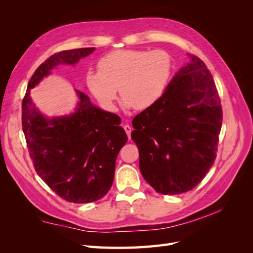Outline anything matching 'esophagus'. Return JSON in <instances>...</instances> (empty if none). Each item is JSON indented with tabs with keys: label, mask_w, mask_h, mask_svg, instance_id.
Segmentation results:
<instances>
[{
	"label": "esophagus",
	"mask_w": 253,
	"mask_h": 253,
	"mask_svg": "<svg viewBox=\"0 0 253 253\" xmlns=\"http://www.w3.org/2000/svg\"><path fill=\"white\" fill-rule=\"evenodd\" d=\"M124 128H125V131H126V135H127V137H128V139H129V138H131V132H132V127L129 126L128 125H125V126H124Z\"/></svg>",
	"instance_id": "obj_1"
}]
</instances>
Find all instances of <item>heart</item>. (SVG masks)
Listing matches in <instances>:
<instances>
[{
	"instance_id": "heart-1",
	"label": "heart",
	"mask_w": 253,
	"mask_h": 253,
	"mask_svg": "<svg viewBox=\"0 0 253 253\" xmlns=\"http://www.w3.org/2000/svg\"><path fill=\"white\" fill-rule=\"evenodd\" d=\"M172 58L163 49H118L97 62L85 83L104 109L113 111L118 88L126 108L144 110L163 97L172 75Z\"/></svg>"
}]
</instances>
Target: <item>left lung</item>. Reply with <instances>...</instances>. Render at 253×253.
Listing matches in <instances>:
<instances>
[{
  "label": "left lung",
  "mask_w": 253,
  "mask_h": 253,
  "mask_svg": "<svg viewBox=\"0 0 253 253\" xmlns=\"http://www.w3.org/2000/svg\"><path fill=\"white\" fill-rule=\"evenodd\" d=\"M189 56L163 97L132 122L140 172L165 195L194 189L216 158L223 120L218 91L206 64Z\"/></svg>",
  "instance_id": "8db88e82"
}]
</instances>
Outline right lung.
<instances>
[{
  "label": "right lung",
  "instance_id": "1",
  "mask_svg": "<svg viewBox=\"0 0 253 253\" xmlns=\"http://www.w3.org/2000/svg\"><path fill=\"white\" fill-rule=\"evenodd\" d=\"M94 50L86 47L53 53L34 73L22 101V128L36 172L57 195L75 204L96 202L111 189L116 158L127 141L121 119L96 108L78 89L76 112L48 119L35 108L29 94L53 67L74 65Z\"/></svg>",
  "mask_w": 253,
  "mask_h": 253
}]
</instances>
